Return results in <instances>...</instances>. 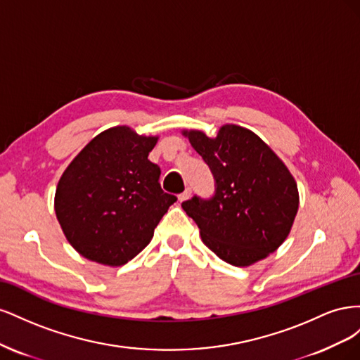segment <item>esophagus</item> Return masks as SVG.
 I'll use <instances>...</instances> for the list:
<instances>
[{
	"instance_id": "obj_1",
	"label": "esophagus",
	"mask_w": 360,
	"mask_h": 360,
	"mask_svg": "<svg viewBox=\"0 0 360 360\" xmlns=\"http://www.w3.org/2000/svg\"><path fill=\"white\" fill-rule=\"evenodd\" d=\"M191 193H192V191H191V188H188V189L184 191L183 193H180V195H179V201H180V202H183V201L189 200V198H191Z\"/></svg>"
}]
</instances>
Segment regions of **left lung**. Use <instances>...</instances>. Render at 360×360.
<instances>
[{"label": "left lung", "instance_id": "1", "mask_svg": "<svg viewBox=\"0 0 360 360\" xmlns=\"http://www.w3.org/2000/svg\"><path fill=\"white\" fill-rule=\"evenodd\" d=\"M209 165L216 192L181 204L204 245L237 267L264 259L284 243L299 209L297 183L274 150L252 130L224 124L214 138L183 130Z\"/></svg>", "mask_w": 360, "mask_h": 360}]
</instances>
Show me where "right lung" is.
Masks as SVG:
<instances>
[{
    "label": "right lung",
    "instance_id": "1",
    "mask_svg": "<svg viewBox=\"0 0 360 360\" xmlns=\"http://www.w3.org/2000/svg\"><path fill=\"white\" fill-rule=\"evenodd\" d=\"M158 139L129 126L106 129L63 172L53 209L68 242L86 259L126 264L177 201L162 191L160 168L148 160Z\"/></svg>",
    "mask_w": 360,
    "mask_h": 360
}]
</instances>
